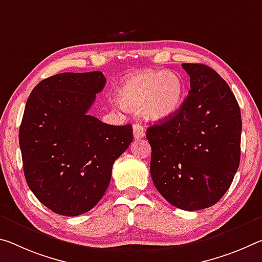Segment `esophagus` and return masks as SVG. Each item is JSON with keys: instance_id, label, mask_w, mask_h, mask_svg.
Returning <instances> with one entry per match:
<instances>
[{"instance_id": "esophagus-1", "label": "esophagus", "mask_w": 262, "mask_h": 262, "mask_svg": "<svg viewBox=\"0 0 262 262\" xmlns=\"http://www.w3.org/2000/svg\"><path fill=\"white\" fill-rule=\"evenodd\" d=\"M133 133H134V138L136 140L142 139L144 136V128H143L142 124H140L138 122L133 124Z\"/></svg>"}]
</instances>
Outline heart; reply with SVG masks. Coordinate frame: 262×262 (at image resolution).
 <instances>
[{
  "label": "heart",
  "mask_w": 262,
  "mask_h": 262,
  "mask_svg": "<svg viewBox=\"0 0 262 262\" xmlns=\"http://www.w3.org/2000/svg\"><path fill=\"white\" fill-rule=\"evenodd\" d=\"M181 77L170 71H143L128 78L119 89V98L129 110H142L150 121H161L175 114L183 102Z\"/></svg>",
  "instance_id": "heart-1"
}]
</instances>
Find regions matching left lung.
<instances>
[{
    "mask_svg": "<svg viewBox=\"0 0 262 262\" xmlns=\"http://www.w3.org/2000/svg\"><path fill=\"white\" fill-rule=\"evenodd\" d=\"M190 76L180 110L147 129L150 175L170 204L185 211L221 201L240 163L242 114L227 82L204 64H182Z\"/></svg>",
    "mask_w": 262,
    "mask_h": 262,
    "instance_id": "1",
    "label": "left lung"
}]
</instances>
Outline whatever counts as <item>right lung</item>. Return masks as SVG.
I'll return each instance as SVG.
<instances>
[{"instance_id":"obj_1","label":"right lung","mask_w":262,"mask_h":262,"mask_svg":"<svg viewBox=\"0 0 262 262\" xmlns=\"http://www.w3.org/2000/svg\"><path fill=\"white\" fill-rule=\"evenodd\" d=\"M105 84L100 71L59 73L28 98L19 127L24 176L37 199L58 214L93 209L115 160L133 142L130 124L112 126L87 113Z\"/></svg>"}]
</instances>
